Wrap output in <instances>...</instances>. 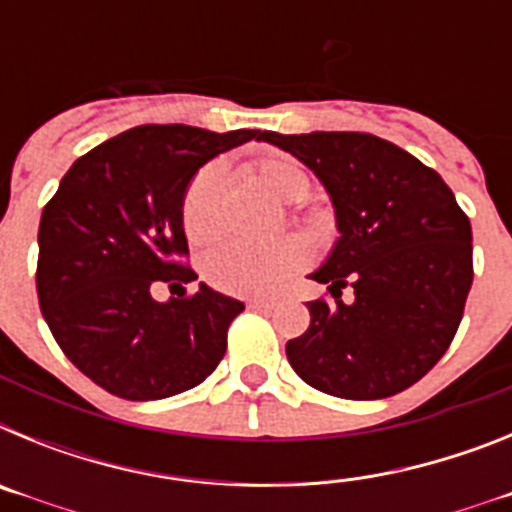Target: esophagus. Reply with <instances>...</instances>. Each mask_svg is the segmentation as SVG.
Masks as SVG:
<instances>
[{"instance_id": "obj_1", "label": "esophagus", "mask_w": 512, "mask_h": 512, "mask_svg": "<svg viewBox=\"0 0 512 512\" xmlns=\"http://www.w3.org/2000/svg\"><path fill=\"white\" fill-rule=\"evenodd\" d=\"M274 305H277V302L269 300V297H253V300H248V307H251V310H271Z\"/></svg>"}]
</instances>
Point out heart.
<instances>
[{"instance_id": "obj_1", "label": "heart", "mask_w": 512, "mask_h": 512, "mask_svg": "<svg viewBox=\"0 0 512 512\" xmlns=\"http://www.w3.org/2000/svg\"><path fill=\"white\" fill-rule=\"evenodd\" d=\"M253 182L274 200L295 205L310 192V174L289 156H266L251 166ZM220 192L223 179L207 166L189 182L182 200V223L189 241H212L220 230ZM307 259L305 243L297 235H282L269 243H225L207 253L205 277L212 287L230 295H269L284 284Z\"/></svg>"}]
</instances>
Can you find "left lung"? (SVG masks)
I'll list each match as a JSON object with an SVG mask.
<instances>
[{"mask_svg":"<svg viewBox=\"0 0 512 512\" xmlns=\"http://www.w3.org/2000/svg\"><path fill=\"white\" fill-rule=\"evenodd\" d=\"M318 176L338 238L310 279L336 302H307L310 328L287 359L310 387L343 400L408 390L446 354L472 287V225L441 176L369 133L256 135ZM355 287L343 303L340 289Z\"/></svg>","mask_w":512,"mask_h":512,"instance_id":"left-lung-1","label":"left lung"}]
</instances>
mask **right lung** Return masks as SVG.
Returning a JSON list of instances; mask_svg holds the SVG:
<instances>
[{"mask_svg":"<svg viewBox=\"0 0 512 512\" xmlns=\"http://www.w3.org/2000/svg\"><path fill=\"white\" fill-rule=\"evenodd\" d=\"M259 130L140 125L76 158L38 230V300L79 372L125 400H164L210 377L241 300L205 282L192 297L153 300V282L197 274L176 261L182 200L197 171Z\"/></svg>","mask_w":512,"mask_h":512,"instance_id":"obj_1","label":"right lung"}]
</instances>
